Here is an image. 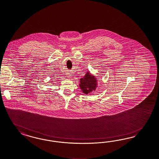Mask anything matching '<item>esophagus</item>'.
Instances as JSON below:
<instances>
[{
	"label": "esophagus",
	"mask_w": 159,
	"mask_h": 159,
	"mask_svg": "<svg viewBox=\"0 0 159 159\" xmlns=\"http://www.w3.org/2000/svg\"><path fill=\"white\" fill-rule=\"evenodd\" d=\"M67 77H70V76H71L70 74V73H68L67 74Z\"/></svg>",
	"instance_id": "obj_1"
}]
</instances>
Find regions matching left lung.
I'll return each instance as SVG.
<instances>
[{"label":"left lung","instance_id":"obj_1","mask_svg":"<svg viewBox=\"0 0 159 159\" xmlns=\"http://www.w3.org/2000/svg\"><path fill=\"white\" fill-rule=\"evenodd\" d=\"M79 87L83 93L90 94L98 88V79L89 70L83 78L80 79Z\"/></svg>","mask_w":159,"mask_h":159}]
</instances>
